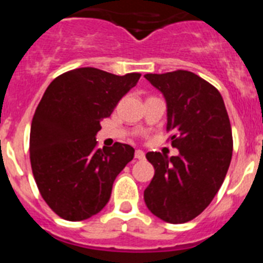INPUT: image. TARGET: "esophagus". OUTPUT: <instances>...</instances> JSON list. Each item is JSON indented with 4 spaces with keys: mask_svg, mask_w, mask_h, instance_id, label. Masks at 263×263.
<instances>
[{
    "mask_svg": "<svg viewBox=\"0 0 263 263\" xmlns=\"http://www.w3.org/2000/svg\"><path fill=\"white\" fill-rule=\"evenodd\" d=\"M134 157H136L137 159L142 160V159H145V153H143L142 150H136V153H134Z\"/></svg>",
    "mask_w": 263,
    "mask_h": 263,
    "instance_id": "34e87169",
    "label": "esophagus"
}]
</instances>
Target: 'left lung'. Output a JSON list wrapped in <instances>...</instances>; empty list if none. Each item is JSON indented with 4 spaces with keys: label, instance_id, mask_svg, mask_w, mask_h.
<instances>
[{
    "label": "left lung",
    "instance_id": "8db88e82",
    "mask_svg": "<svg viewBox=\"0 0 263 263\" xmlns=\"http://www.w3.org/2000/svg\"><path fill=\"white\" fill-rule=\"evenodd\" d=\"M145 78L166 99L167 132L179 155L146 154L155 174L143 199L160 220L183 224L210 205L224 182L233 152L231 122L220 92L194 72Z\"/></svg>",
    "mask_w": 263,
    "mask_h": 263
}]
</instances>
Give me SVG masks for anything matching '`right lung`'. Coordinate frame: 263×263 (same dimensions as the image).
Here are the masks:
<instances>
[{"label":"right lung","mask_w":263,"mask_h":263,"mask_svg":"<svg viewBox=\"0 0 263 263\" xmlns=\"http://www.w3.org/2000/svg\"><path fill=\"white\" fill-rule=\"evenodd\" d=\"M139 78L76 68L53 79L42 97L30 130V162L42 197L64 220L81 221L103 210L115 179L133 159L130 145L97 148L96 134Z\"/></svg>","instance_id":"obj_1"}]
</instances>
